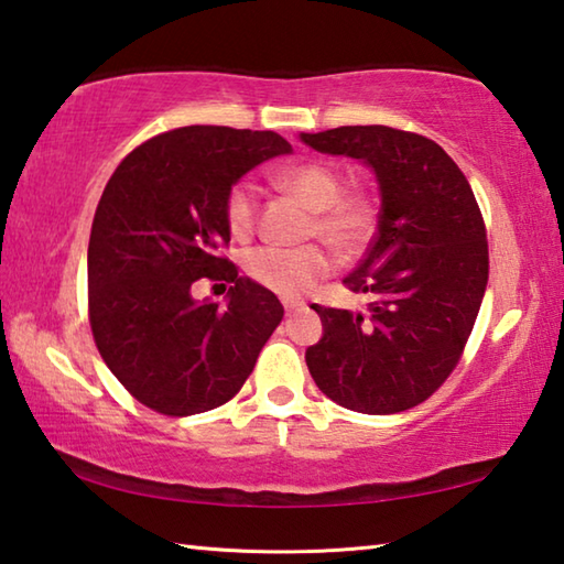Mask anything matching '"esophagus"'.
Here are the masks:
<instances>
[{"label": "esophagus", "mask_w": 564, "mask_h": 564, "mask_svg": "<svg viewBox=\"0 0 564 564\" xmlns=\"http://www.w3.org/2000/svg\"><path fill=\"white\" fill-rule=\"evenodd\" d=\"M299 308H303V301H299V299H285V301H283L285 316H291V313L299 311Z\"/></svg>", "instance_id": "1"}]
</instances>
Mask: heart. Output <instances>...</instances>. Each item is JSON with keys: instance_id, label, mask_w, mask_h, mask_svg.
Here are the masks:
<instances>
[{"instance_id": "heart-1", "label": "heart", "mask_w": 564, "mask_h": 564, "mask_svg": "<svg viewBox=\"0 0 564 564\" xmlns=\"http://www.w3.org/2000/svg\"><path fill=\"white\" fill-rule=\"evenodd\" d=\"M275 184L313 212L311 234L323 238L333 251H358L373 226V206L366 196H340L343 178L323 161H301L285 166L273 176ZM256 191L238 184L226 198V221L236 236H248L256 224ZM333 263L321 246L303 248H259L248 256L246 271L265 291L283 299H295L311 291Z\"/></svg>"}]
</instances>
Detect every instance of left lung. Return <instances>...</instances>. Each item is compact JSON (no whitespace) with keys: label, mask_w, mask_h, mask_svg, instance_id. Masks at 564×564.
Segmentation results:
<instances>
[{"label":"left lung","mask_w":564,"mask_h":564,"mask_svg":"<svg viewBox=\"0 0 564 564\" xmlns=\"http://www.w3.org/2000/svg\"><path fill=\"white\" fill-rule=\"evenodd\" d=\"M305 147L373 171L380 212L348 289L368 313L323 308V336L305 350L321 393L356 413L390 415L423 403L451 376L488 285V241L473 188L435 144L390 127L301 133Z\"/></svg>","instance_id":"8db88e82"}]
</instances>
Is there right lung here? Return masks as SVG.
<instances>
[{
    "label": "right lung",
    "instance_id": "obj_1",
    "mask_svg": "<svg viewBox=\"0 0 564 564\" xmlns=\"http://www.w3.org/2000/svg\"><path fill=\"white\" fill-rule=\"evenodd\" d=\"M273 131L181 127L113 171L89 238V321L104 362L147 408L206 413L251 376L283 305L218 259L226 198L263 161L291 154ZM198 278L232 283L227 305L196 302Z\"/></svg>",
    "mask_w": 564,
    "mask_h": 564
}]
</instances>
